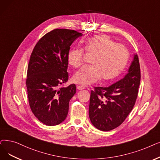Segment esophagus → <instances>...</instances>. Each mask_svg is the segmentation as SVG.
I'll return each mask as SVG.
<instances>
[{
  "label": "esophagus",
  "mask_w": 160,
  "mask_h": 160,
  "mask_svg": "<svg viewBox=\"0 0 160 160\" xmlns=\"http://www.w3.org/2000/svg\"><path fill=\"white\" fill-rule=\"evenodd\" d=\"M77 89L78 90H82V89H85V87L83 86H77Z\"/></svg>",
  "instance_id": "1"
}]
</instances>
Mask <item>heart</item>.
<instances>
[{
  "label": "heart",
  "mask_w": 160,
  "mask_h": 160,
  "mask_svg": "<svg viewBox=\"0 0 160 160\" xmlns=\"http://www.w3.org/2000/svg\"><path fill=\"white\" fill-rule=\"evenodd\" d=\"M87 54L93 55L92 66L84 67L73 76V81L78 84L88 86L99 81L112 80L118 76L126 67L129 58L128 48L117 44L103 34L87 40L84 46ZM82 48H72L67 55L68 63L77 68L84 64L85 52Z\"/></svg>",
  "instance_id": "heart-1"
}]
</instances>
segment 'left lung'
<instances>
[{
  "instance_id": "8db88e82",
  "label": "left lung",
  "mask_w": 160,
  "mask_h": 160,
  "mask_svg": "<svg viewBox=\"0 0 160 160\" xmlns=\"http://www.w3.org/2000/svg\"><path fill=\"white\" fill-rule=\"evenodd\" d=\"M141 80L137 55L124 78L107 88L95 87L90 95L89 116L99 130H112L121 125L135 104Z\"/></svg>"
}]
</instances>
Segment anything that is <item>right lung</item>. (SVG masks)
<instances>
[{
	"instance_id": "right-lung-1",
	"label": "right lung",
	"mask_w": 160,
	"mask_h": 160,
	"mask_svg": "<svg viewBox=\"0 0 160 160\" xmlns=\"http://www.w3.org/2000/svg\"><path fill=\"white\" fill-rule=\"evenodd\" d=\"M82 34L55 29L34 46L27 68L26 86L29 104L37 118L47 126H56L68 114L76 85L61 87L68 80L67 55L73 42Z\"/></svg>"
}]
</instances>
